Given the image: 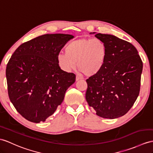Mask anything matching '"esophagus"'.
Returning a JSON list of instances; mask_svg holds the SVG:
<instances>
[{"instance_id":"esophagus-1","label":"esophagus","mask_w":153,"mask_h":153,"mask_svg":"<svg viewBox=\"0 0 153 153\" xmlns=\"http://www.w3.org/2000/svg\"><path fill=\"white\" fill-rule=\"evenodd\" d=\"M81 79H82V78H81L79 75H76V81L80 80Z\"/></svg>"}]
</instances>
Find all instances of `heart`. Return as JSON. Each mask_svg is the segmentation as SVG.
Returning a JSON list of instances; mask_svg holds the SVG:
<instances>
[{
    "label": "heart",
    "mask_w": 153,
    "mask_h": 153,
    "mask_svg": "<svg viewBox=\"0 0 153 153\" xmlns=\"http://www.w3.org/2000/svg\"><path fill=\"white\" fill-rule=\"evenodd\" d=\"M107 48L105 43L99 39L81 38L69 43L65 52L57 56L59 66L65 72H70L77 68L84 75L94 76L105 66Z\"/></svg>",
    "instance_id": "b5f03b06"
}]
</instances>
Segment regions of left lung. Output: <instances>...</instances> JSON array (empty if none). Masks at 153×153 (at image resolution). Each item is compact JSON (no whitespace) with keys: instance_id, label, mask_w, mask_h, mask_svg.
Returning <instances> with one entry per match:
<instances>
[{"instance_id":"8db88e82","label":"left lung","mask_w":153,"mask_h":153,"mask_svg":"<svg viewBox=\"0 0 153 153\" xmlns=\"http://www.w3.org/2000/svg\"><path fill=\"white\" fill-rule=\"evenodd\" d=\"M95 36L105 43L107 56L102 70L86 80L85 99L99 116L115 119L127 113L139 95L143 62L130 43L110 34Z\"/></svg>"}]
</instances>
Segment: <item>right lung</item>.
I'll use <instances>...</instances> for the list:
<instances>
[{
  "label": "right lung",
  "instance_id": "right-lung-1",
  "mask_svg": "<svg viewBox=\"0 0 153 153\" xmlns=\"http://www.w3.org/2000/svg\"><path fill=\"white\" fill-rule=\"evenodd\" d=\"M74 36L45 34L19 47L7 64L6 76L10 101L29 121H45L60 105L76 76L59 68L57 56Z\"/></svg>",
  "mask_w": 153,
  "mask_h": 153
}]
</instances>
